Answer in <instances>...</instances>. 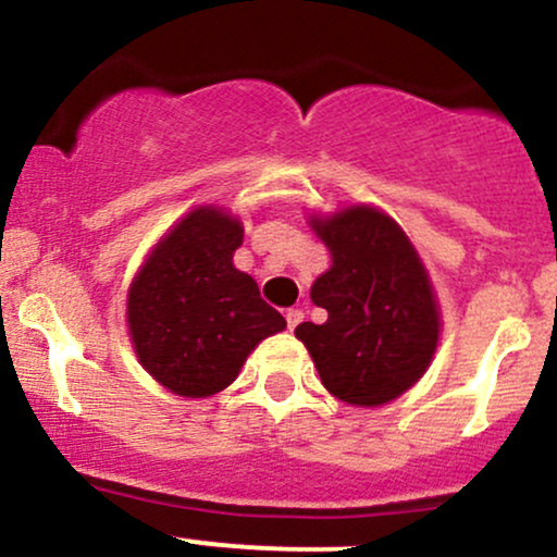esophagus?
Instances as JSON below:
<instances>
[{"mask_svg":"<svg viewBox=\"0 0 557 557\" xmlns=\"http://www.w3.org/2000/svg\"><path fill=\"white\" fill-rule=\"evenodd\" d=\"M285 319H287V330H296L298 324L304 322V311H300V309H287Z\"/></svg>","mask_w":557,"mask_h":557,"instance_id":"esophagus-1","label":"esophagus"}]
</instances>
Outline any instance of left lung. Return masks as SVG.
<instances>
[{"mask_svg": "<svg viewBox=\"0 0 557 557\" xmlns=\"http://www.w3.org/2000/svg\"><path fill=\"white\" fill-rule=\"evenodd\" d=\"M311 227L332 267L311 285L327 322H304L322 385L350 406H382L417 385L440 341L430 274L400 225L374 207H348Z\"/></svg>", "mask_w": 557, "mask_h": 557, "instance_id": "8db88e82", "label": "left lung"}]
</instances>
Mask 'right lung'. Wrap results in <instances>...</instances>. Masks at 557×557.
<instances>
[{
    "mask_svg": "<svg viewBox=\"0 0 557 557\" xmlns=\"http://www.w3.org/2000/svg\"><path fill=\"white\" fill-rule=\"evenodd\" d=\"M240 220L198 207L157 243L127 290V327L140 367L183 398L220 393L285 319L235 270Z\"/></svg>",
    "mask_w": 557,
    "mask_h": 557,
    "instance_id": "1",
    "label": "right lung"
}]
</instances>
